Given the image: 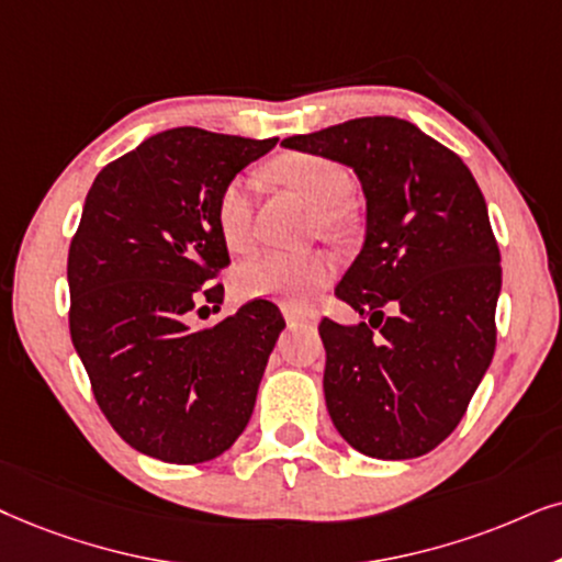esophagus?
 <instances>
[{"label": "esophagus", "instance_id": "34e87169", "mask_svg": "<svg viewBox=\"0 0 562 562\" xmlns=\"http://www.w3.org/2000/svg\"><path fill=\"white\" fill-rule=\"evenodd\" d=\"M282 314H285V322H288L290 326L316 324V314H311V311H297V308H282Z\"/></svg>", "mask_w": 562, "mask_h": 562}]
</instances>
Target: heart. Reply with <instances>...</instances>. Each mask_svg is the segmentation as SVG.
<instances>
[{"instance_id": "1", "label": "heart", "mask_w": 562, "mask_h": 562, "mask_svg": "<svg viewBox=\"0 0 562 562\" xmlns=\"http://www.w3.org/2000/svg\"><path fill=\"white\" fill-rule=\"evenodd\" d=\"M272 179L290 187L322 207V220L331 225L337 207L350 194V176L337 162L318 155L293 153L282 155L269 168ZM254 194L257 187L248 176H238L225 183L217 196V228L231 251L244 254L254 246ZM331 277V261L324 254H282L269 251L246 261L233 274V288L240 297H267L288 305H305L318 288Z\"/></svg>"}]
</instances>
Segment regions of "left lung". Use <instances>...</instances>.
Here are the masks:
<instances>
[{
	"mask_svg": "<svg viewBox=\"0 0 562 562\" xmlns=\"http://www.w3.org/2000/svg\"><path fill=\"white\" fill-rule=\"evenodd\" d=\"M342 162L366 196V240L334 293L363 322L318 326L334 428L373 459H415L464 417L495 352L501 251L485 196L415 124L363 116L282 139Z\"/></svg>",
	"mask_w": 562,
	"mask_h": 562,
	"instance_id": "8db88e82",
	"label": "left lung"
}]
</instances>
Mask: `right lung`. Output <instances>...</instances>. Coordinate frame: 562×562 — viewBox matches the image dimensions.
<instances>
[{"instance_id": "right-lung-1", "label": "right lung", "mask_w": 562, "mask_h": 562, "mask_svg": "<svg viewBox=\"0 0 562 562\" xmlns=\"http://www.w3.org/2000/svg\"><path fill=\"white\" fill-rule=\"evenodd\" d=\"M274 145L179 126L109 162L85 199L67 261L72 345L105 420L153 459L202 464L251 420L280 308L251 301L202 329L189 311L223 301L210 285L231 261L220 191Z\"/></svg>"}]
</instances>
